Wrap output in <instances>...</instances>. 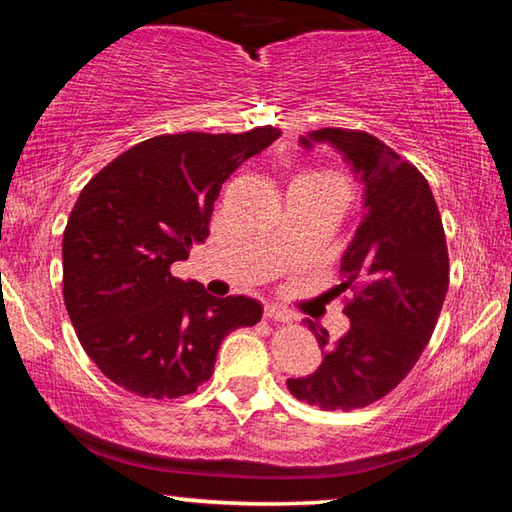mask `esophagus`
<instances>
[{
    "instance_id": "esophagus-1",
    "label": "esophagus",
    "mask_w": 512,
    "mask_h": 512,
    "mask_svg": "<svg viewBox=\"0 0 512 512\" xmlns=\"http://www.w3.org/2000/svg\"><path fill=\"white\" fill-rule=\"evenodd\" d=\"M264 318H266V320H273V323H291V316L287 314V311L277 309V307H273V305H268V307L264 309Z\"/></svg>"
}]
</instances>
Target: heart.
<instances>
[{
    "label": "heart",
    "mask_w": 512,
    "mask_h": 512,
    "mask_svg": "<svg viewBox=\"0 0 512 512\" xmlns=\"http://www.w3.org/2000/svg\"><path fill=\"white\" fill-rule=\"evenodd\" d=\"M296 183L329 187V189H336V192H341L345 196L343 180L339 176H334V173H329V171H305V173H300V176L296 178Z\"/></svg>",
    "instance_id": "1"
}]
</instances>
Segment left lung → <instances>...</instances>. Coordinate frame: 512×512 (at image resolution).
Masks as SVG:
<instances>
[{
	"label": "left lung",
	"instance_id": "8db88e82",
	"mask_svg": "<svg viewBox=\"0 0 512 512\" xmlns=\"http://www.w3.org/2000/svg\"><path fill=\"white\" fill-rule=\"evenodd\" d=\"M329 142L366 185V212L341 259L343 314L350 329L329 343L307 320L325 359L307 377L289 379L293 397L325 411L363 409L409 375L436 329L449 289V253L427 178L375 135L320 128L302 144Z\"/></svg>",
	"mask_w": 512,
	"mask_h": 512
}]
</instances>
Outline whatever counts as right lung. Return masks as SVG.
I'll use <instances>...</instances> for the list:
<instances>
[{
    "mask_svg": "<svg viewBox=\"0 0 512 512\" xmlns=\"http://www.w3.org/2000/svg\"><path fill=\"white\" fill-rule=\"evenodd\" d=\"M282 131L176 133L135 144L103 167L63 232V298L76 336L117 386L173 400L214 372L221 341L253 327L262 305L212 298L171 264L210 235L221 185Z\"/></svg>",
    "mask_w": 512,
    "mask_h": 512,
    "instance_id": "add662e5",
    "label": "right lung"
}]
</instances>
